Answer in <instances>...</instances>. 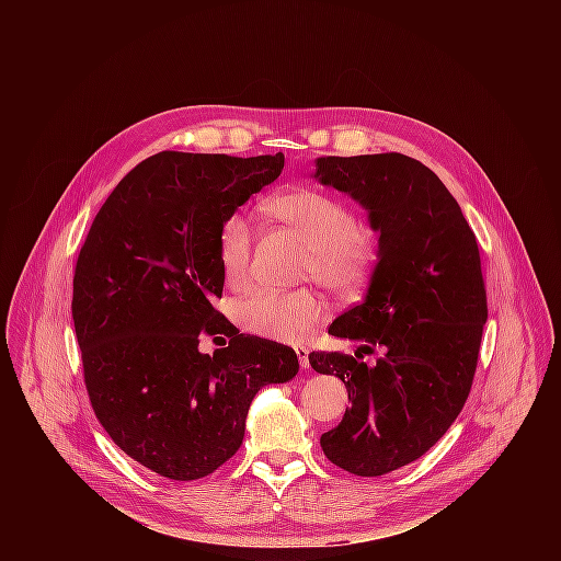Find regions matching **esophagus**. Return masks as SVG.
Returning a JSON list of instances; mask_svg holds the SVG:
<instances>
[{
	"mask_svg": "<svg viewBox=\"0 0 561 561\" xmlns=\"http://www.w3.org/2000/svg\"><path fill=\"white\" fill-rule=\"evenodd\" d=\"M295 353H297V359H299L301 370H308V368H310V362H308V348H306V346H295Z\"/></svg>",
	"mask_w": 561,
	"mask_h": 561,
	"instance_id": "obj_1",
	"label": "esophagus"
}]
</instances>
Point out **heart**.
Listing matches in <instances>:
<instances>
[{"label": "heart", "instance_id": "b5f03b06", "mask_svg": "<svg viewBox=\"0 0 561 561\" xmlns=\"http://www.w3.org/2000/svg\"><path fill=\"white\" fill-rule=\"evenodd\" d=\"M262 213L308 242V277L340 295H355L368 284L379 255L377 239L346 199L322 188L295 186L264 199ZM251 260L253 230L242 215L232 213L217 230V262L228 288L249 284ZM327 317L329 304L310 288H262L234 306V319L244 331L284 344L301 342Z\"/></svg>", "mask_w": 561, "mask_h": 561}]
</instances>
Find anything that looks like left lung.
Returning a JSON list of instances; mask_svg holds the SVG:
<instances>
[{"mask_svg": "<svg viewBox=\"0 0 561 561\" xmlns=\"http://www.w3.org/2000/svg\"><path fill=\"white\" fill-rule=\"evenodd\" d=\"M314 178L355 197L379 230L368 295L331 324L355 355L312 351L351 409L319 439L340 468L377 477L422 457L461 413L489 317L472 228L442 180L402 152L317 157ZM380 353L368 367L363 357Z\"/></svg>", "mask_w": 561, "mask_h": 561, "instance_id": "obj_1", "label": "left lung"}]
</instances>
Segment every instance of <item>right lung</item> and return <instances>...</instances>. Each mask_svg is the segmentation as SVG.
<instances>
[{
  "label": "right lung",
  "mask_w": 561,
  "mask_h": 561,
  "mask_svg": "<svg viewBox=\"0 0 561 561\" xmlns=\"http://www.w3.org/2000/svg\"><path fill=\"white\" fill-rule=\"evenodd\" d=\"M282 169V152H157L115 186L79 251L72 322L91 407L130 459L175 482L228 461L257 390L299 370L293 348L215 308L219 224ZM221 334L224 350L198 353Z\"/></svg>",
  "instance_id": "obj_1"
}]
</instances>
